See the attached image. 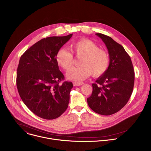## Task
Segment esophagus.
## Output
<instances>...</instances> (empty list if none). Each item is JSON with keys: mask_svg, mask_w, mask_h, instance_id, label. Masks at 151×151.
I'll return each instance as SVG.
<instances>
[{"mask_svg": "<svg viewBox=\"0 0 151 151\" xmlns=\"http://www.w3.org/2000/svg\"><path fill=\"white\" fill-rule=\"evenodd\" d=\"M73 84L74 86H80V85H82V84H83V82H73Z\"/></svg>", "mask_w": 151, "mask_h": 151, "instance_id": "obj_1", "label": "esophagus"}]
</instances>
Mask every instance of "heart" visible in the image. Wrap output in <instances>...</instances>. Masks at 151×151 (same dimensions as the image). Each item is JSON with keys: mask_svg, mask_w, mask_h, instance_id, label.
Here are the masks:
<instances>
[{"mask_svg": "<svg viewBox=\"0 0 151 151\" xmlns=\"http://www.w3.org/2000/svg\"><path fill=\"white\" fill-rule=\"evenodd\" d=\"M73 54L79 60L80 67L73 68L67 73V78L73 81H81L92 75L98 77L103 75L109 68L108 54L89 39H81L73 42L70 45ZM56 61L63 69L68 70L72 66L73 57L71 52L60 49L55 57Z\"/></svg>", "mask_w": 151, "mask_h": 151, "instance_id": "b5f03b06", "label": "heart"}]
</instances>
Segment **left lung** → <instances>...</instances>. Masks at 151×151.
I'll use <instances>...</instances> for the list:
<instances>
[{"label": "left lung", "mask_w": 151, "mask_h": 151, "mask_svg": "<svg viewBox=\"0 0 151 151\" xmlns=\"http://www.w3.org/2000/svg\"><path fill=\"white\" fill-rule=\"evenodd\" d=\"M106 45L109 55L107 70L92 84L88 104L95 112L111 115L120 111L130 99L134 87V71L130 57L111 37L96 33Z\"/></svg>", "instance_id": "1"}]
</instances>
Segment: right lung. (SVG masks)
I'll list each match as a JSON object with an SVG mask.
<instances>
[{
    "label": "right lung",
    "mask_w": 151,
    "mask_h": 151,
    "mask_svg": "<svg viewBox=\"0 0 151 151\" xmlns=\"http://www.w3.org/2000/svg\"><path fill=\"white\" fill-rule=\"evenodd\" d=\"M72 35L42 39L19 59L17 75L18 93L28 108L42 118H57L68 107L73 83L65 81L59 84L64 76L55 57Z\"/></svg>",
    "instance_id": "1"
}]
</instances>
